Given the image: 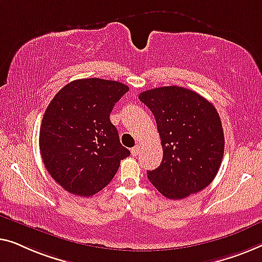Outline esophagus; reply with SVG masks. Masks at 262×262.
<instances>
[{"instance_id":"34e87169","label":"esophagus","mask_w":262,"mask_h":262,"mask_svg":"<svg viewBox=\"0 0 262 262\" xmlns=\"http://www.w3.org/2000/svg\"><path fill=\"white\" fill-rule=\"evenodd\" d=\"M139 150H140V147H139V146L133 147L132 150H130V152H132V156H133V157H136V156H138V154H139Z\"/></svg>"}]
</instances>
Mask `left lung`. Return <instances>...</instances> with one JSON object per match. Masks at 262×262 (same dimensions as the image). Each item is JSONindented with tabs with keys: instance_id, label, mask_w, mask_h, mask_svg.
<instances>
[{
	"instance_id": "1",
	"label": "left lung",
	"mask_w": 262,
	"mask_h": 262,
	"mask_svg": "<svg viewBox=\"0 0 262 262\" xmlns=\"http://www.w3.org/2000/svg\"><path fill=\"white\" fill-rule=\"evenodd\" d=\"M139 99L156 117L164 156L147 171L149 182L169 200L200 192L215 178L224 153L219 113L208 99L182 86L143 91Z\"/></svg>"
}]
</instances>
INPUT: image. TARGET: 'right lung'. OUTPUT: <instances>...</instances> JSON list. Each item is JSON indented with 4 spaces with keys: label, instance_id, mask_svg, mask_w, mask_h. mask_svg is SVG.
Returning <instances> with one entry per match:
<instances>
[{
    "label": "right lung",
    "instance_id": "right-lung-1",
    "mask_svg": "<svg viewBox=\"0 0 262 262\" xmlns=\"http://www.w3.org/2000/svg\"><path fill=\"white\" fill-rule=\"evenodd\" d=\"M128 90L115 80L77 79L59 90L47 106L40 153L51 177L68 192L82 197L99 192L112 182L121 160L129 157L109 119Z\"/></svg>",
    "mask_w": 262,
    "mask_h": 262
}]
</instances>
